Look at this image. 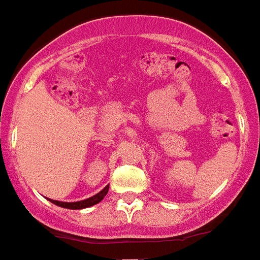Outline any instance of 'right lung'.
I'll list each match as a JSON object with an SVG mask.
<instances>
[{
    "label": "right lung",
    "instance_id": "1",
    "mask_svg": "<svg viewBox=\"0 0 260 260\" xmlns=\"http://www.w3.org/2000/svg\"><path fill=\"white\" fill-rule=\"evenodd\" d=\"M108 190H109V185H107L102 191H100L98 194H95L91 198H87V200L77 201V202H60V201H54L50 200L52 204L60 206V208H66V209H84V208H90V206L95 205L98 202H101L104 200V197L108 194Z\"/></svg>",
    "mask_w": 260,
    "mask_h": 260
}]
</instances>
